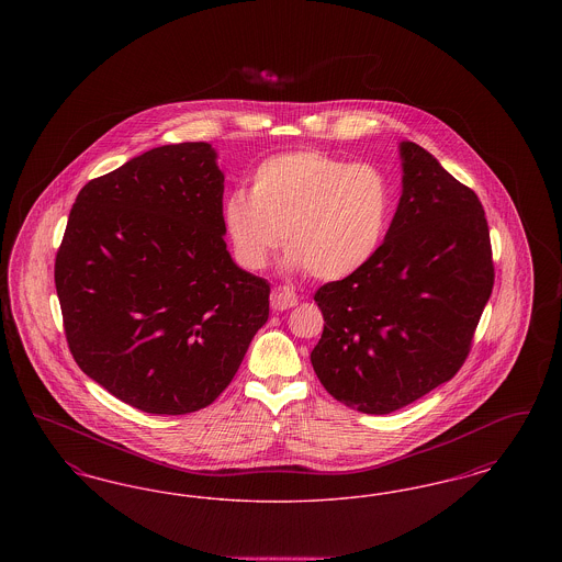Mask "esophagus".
Here are the masks:
<instances>
[{
    "label": "esophagus",
    "mask_w": 562,
    "mask_h": 562,
    "mask_svg": "<svg viewBox=\"0 0 562 562\" xmlns=\"http://www.w3.org/2000/svg\"><path fill=\"white\" fill-rule=\"evenodd\" d=\"M271 310L276 312H284V310H291L296 303H299V296L291 291L289 286H278L271 291Z\"/></svg>",
    "instance_id": "1"
}]
</instances>
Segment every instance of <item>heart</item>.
Listing matches in <instances>:
<instances>
[{"mask_svg": "<svg viewBox=\"0 0 562 562\" xmlns=\"http://www.w3.org/2000/svg\"><path fill=\"white\" fill-rule=\"evenodd\" d=\"M390 214L392 189L379 168L299 149L259 164L248 195H227L221 216L244 268H266L282 236L289 268L341 280L376 255Z\"/></svg>", "mask_w": 562, "mask_h": 562, "instance_id": "1", "label": "heart"}]
</instances>
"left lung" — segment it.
I'll return each instance as SVG.
<instances>
[{
	"instance_id": "1",
	"label": "left lung",
	"mask_w": 562,
	"mask_h": 562,
	"mask_svg": "<svg viewBox=\"0 0 562 562\" xmlns=\"http://www.w3.org/2000/svg\"><path fill=\"white\" fill-rule=\"evenodd\" d=\"M402 195L362 269L321 286L312 367L349 408L387 415L453 379L465 362L495 269L479 195L417 143H401Z\"/></svg>"
}]
</instances>
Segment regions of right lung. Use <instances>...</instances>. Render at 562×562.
<instances>
[{
	"mask_svg": "<svg viewBox=\"0 0 562 562\" xmlns=\"http://www.w3.org/2000/svg\"><path fill=\"white\" fill-rule=\"evenodd\" d=\"M223 172L209 143L161 145L88 181L56 252L74 360L151 415L213 404L268 322V280L225 244Z\"/></svg>",
	"mask_w": 562,
	"mask_h": 562,
	"instance_id": "obj_1",
	"label": "right lung"
}]
</instances>
